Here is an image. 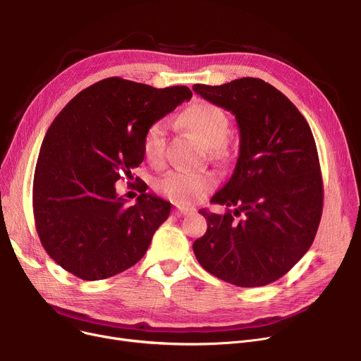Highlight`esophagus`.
<instances>
[{
    "label": "esophagus",
    "instance_id": "obj_1",
    "mask_svg": "<svg viewBox=\"0 0 361 361\" xmlns=\"http://www.w3.org/2000/svg\"><path fill=\"white\" fill-rule=\"evenodd\" d=\"M193 212H195L193 207L178 206V207H177V211H176V215H177V216H184V215H190V214H193Z\"/></svg>",
    "mask_w": 361,
    "mask_h": 361
}]
</instances>
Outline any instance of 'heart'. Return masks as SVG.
I'll use <instances>...</instances> for the list:
<instances>
[{"label":"heart","mask_w":361,"mask_h":361,"mask_svg":"<svg viewBox=\"0 0 361 361\" xmlns=\"http://www.w3.org/2000/svg\"><path fill=\"white\" fill-rule=\"evenodd\" d=\"M184 124L192 128L204 145L216 147L228 136L230 121L225 112L211 104H196L183 114ZM168 127L164 120L152 124L143 137L145 158L155 166L164 164L166 157ZM216 184L212 174L174 171L158 183L159 193L177 204H190L209 193Z\"/></svg>","instance_id":"b5f03b06"}]
</instances>
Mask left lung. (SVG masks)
Here are the masks:
<instances>
[{
  "label": "left lung",
  "instance_id": "8db88e82",
  "mask_svg": "<svg viewBox=\"0 0 361 361\" xmlns=\"http://www.w3.org/2000/svg\"><path fill=\"white\" fill-rule=\"evenodd\" d=\"M193 90L231 111L240 130L234 173L211 199L231 209L199 211L207 230L193 243L196 259L233 286H268L306 255L320 222L324 184L312 130L286 94L262 79Z\"/></svg>",
  "mask_w": 361,
  "mask_h": 361
}]
</instances>
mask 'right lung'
Returning a JSON list of instances; mask_svg holds the SVG:
<instances>
[{"label":"right lung","mask_w":361,"mask_h":361,"mask_svg":"<svg viewBox=\"0 0 361 361\" xmlns=\"http://www.w3.org/2000/svg\"><path fill=\"white\" fill-rule=\"evenodd\" d=\"M193 97L108 78L63 108L48 128L33 177V215L45 252L85 281L117 275L146 253L171 203L139 185L127 206L116 183L143 162L147 128ZM137 180V178H136Z\"/></svg>","instance_id":"right-lung-1"}]
</instances>
